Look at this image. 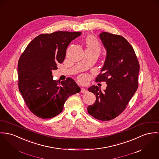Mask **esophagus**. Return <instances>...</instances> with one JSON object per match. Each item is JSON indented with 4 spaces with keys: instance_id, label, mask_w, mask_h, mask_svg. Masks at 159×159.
Instances as JSON below:
<instances>
[{
    "instance_id": "1",
    "label": "esophagus",
    "mask_w": 159,
    "mask_h": 159,
    "mask_svg": "<svg viewBox=\"0 0 159 159\" xmlns=\"http://www.w3.org/2000/svg\"><path fill=\"white\" fill-rule=\"evenodd\" d=\"M87 90L85 89V88H81V93H84V94H85V93H87Z\"/></svg>"
}]
</instances>
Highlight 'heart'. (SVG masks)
<instances>
[{"mask_svg": "<svg viewBox=\"0 0 159 159\" xmlns=\"http://www.w3.org/2000/svg\"><path fill=\"white\" fill-rule=\"evenodd\" d=\"M87 49L90 50H97L99 51L100 50V44L98 40L94 37H88L86 41ZM82 79V77H81Z\"/></svg>", "mask_w": 159, "mask_h": 159, "instance_id": "b5f03b06", "label": "heart"}]
</instances>
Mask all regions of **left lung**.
I'll return each mask as SVG.
<instances>
[{"mask_svg": "<svg viewBox=\"0 0 159 159\" xmlns=\"http://www.w3.org/2000/svg\"><path fill=\"white\" fill-rule=\"evenodd\" d=\"M99 36L107 57L96 81L105 82L107 86L104 92L98 86L88 88L96 100L87 110L95 119L108 121L122 112L137 91L140 65L133 47L123 37L107 32Z\"/></svg>", "mask_w": 159, "mask_h": 159, "instance_id": "1", "label": "left lung"}]
</instances>
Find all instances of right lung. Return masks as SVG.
Listing matches in <instances>:
<instances>
[{
  "mask_svg": "<svg viewBox=\"0 0 159 159\" xmlns=\"http://www.w3.org/2000/svg\"><path fill=\"white\" fill-rule=\"evenodd\" d=\"M81 32L42 34L26 47L18 61V86L26 105L37 117L50 119L60 114L67 98L80 91L73 79L53 80L52 70L62 63L66 50Z\"/></svg>",
  "mask_w": 159,
  "mask_h": 159,
  "instance_id": "right-lung-1",
  "label": "right lung"
}]
</instances>
